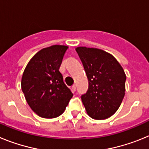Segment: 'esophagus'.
<instances>
[{"mask_svg": "<svg viewBox=\"0 0 149 149\" xmlns=\"http://www.w3.org/2000/svg\"><path fill=\"white\" fill-rule=\"evenodd\" d=\"M72 91H73V92H75V91H76V86H75V85H73V86H72Z\"/></svg>", "mask_w": 149, "mask_h": 149, "instance_id": "obj_1", "label": "esophagus"}]
</instances>
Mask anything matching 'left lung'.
<instances>
[{
    "instance_id": "left-lung-1",
    "label": "left lung",
    "mask_w": 149,
    "mask_h": 149,
    "mask_svg": "<svg viewBox=\"0 0 149 149\" xmlns=\"http://www.w3.org/2000/svg\"><path fill=\"white\" fill-rule=\"evenodd\" d=\"M76 51L84 67L89 88L81 96L88 115L101 120L113 115L125 94L126 75L122 65L103 50L77 47Z\"/></svg>"
}]
</instances>
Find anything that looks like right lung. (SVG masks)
<instances>
[{"label":"right lung","mask_w":149,"mask_h":149,"mask_svg":"<svg viewBox=\"0 0 149 149\" xmlns=\"http://www.w3.org/2000/svg\"><path fill=\"white\" fill-rule=\"evenodd\" d=\"M68 46L42 48L27 63L22 78V89L34 113L45 119L65 111L73 94L64 82L60 67Z\"/></svg>","instance_id":"1"}]
</instances>
